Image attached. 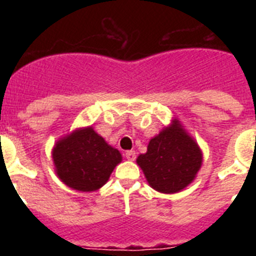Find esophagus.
I'll return each mask as SVG.
<instances>
[{
	"mask_svg": "<svg viewBox=\"0 0 256 256\" xmlns=\"http://www.w3.org/2000/svg\"><path fill=\"white\" fill-rule=\"evenodd\" d=\"M124 156H126V159L128 160H130V162H133V160L136 159V151H126V154H124Z\"/></svg>",
	"mask_w": 256,
	"mask_h": 256,
	"instance_id": "obj_1",
	"label": "esophagus"
}]
</instances>
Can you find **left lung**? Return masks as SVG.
<instances>
[{
	"label": "left lung",
	"mask_w": 256,
	"mask_h": 256,
	"mask_svg": "<svg viewBox=\"0 0 256 256\" xmlns=\"http://www.w3.org/2000/svg\"><path fill=\"white\" fill-rule=\"evenodd\" d=\"M136 162L151 188L177 194L195 180L202 165V151L180 120L173 119L150 140L148 151Z\"/></svg>",
	"instance_id": "1"
}]
</instances>
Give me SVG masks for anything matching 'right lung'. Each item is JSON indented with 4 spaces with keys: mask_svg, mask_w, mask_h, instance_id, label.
<instances>
[{
    "mask_svg": "<svg viewBox=\"0 0 256 256\" xmlns=\"http://www.w3.org/2000/svg\"><path fill=\"white\" fill-rule=\"evenodd\" d=\"M55 173L61 182L80 192L101 188L123 158L92 126L76 128L52 148Z\"/></svg>",
    "mask_w": 256,
    "mask_h": 256,
    "instance_id": "1",
    "label": "right lung"
}]
</instances>
